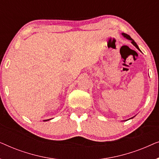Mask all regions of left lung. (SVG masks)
Here are the masks:
<instances>
[{
    "instance_id": "8db88e82",
    "label": "left lung",
    "mask_w": 159,
    "mask_h": 159,
    "mask_svg": "<svg viewBox=\"0 0 159 159\" xmlns=\"http://www.w3.org/2000/svg\"><path fill=\"white\" fill-rule=\"evenodd\" d=\"M122 35L124 36V37H125V38H127V39H128V40H131L132 41V44H133L134 45V46H135L136 48H138V50H140V49H139V48H138V45H137L136 44V43L135 42H134V41L133 40H132V39L131 38V37H130L129 35H128V34H125V33H122Z\"/></svg>"
}]
</instances>
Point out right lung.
Returning a JSON list of instances; mask_svg holds the SVG:
<instances>
[{"label":"right lung","instance_id":"obj_1","mask_svg":"<svg viewBox=\"0 0 159 159\" xmlns=\"http://www.w3.org/2000/svg\"><path fill=\"white\" fill-rule=\"evenodd\" d=\"M45 121H47V120H45Z\"/></svg>","mask_w":159,"mask_h":159}]
</instances>
